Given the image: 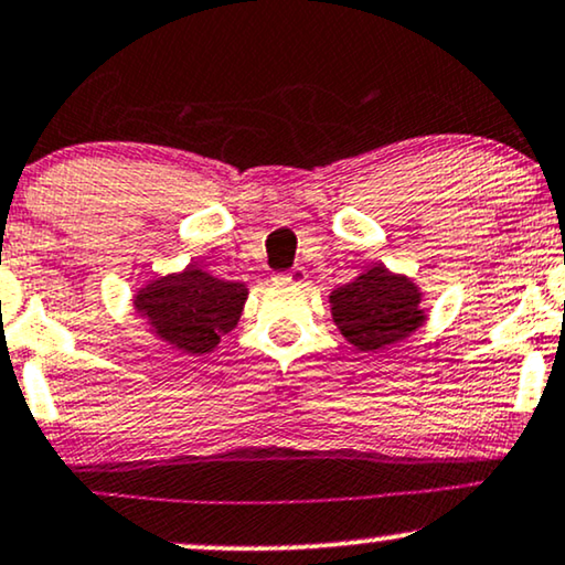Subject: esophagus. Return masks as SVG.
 Masks as SVG:
<instances>
[{
    "label": "esophagus",
    "instance_id": "esophagus-1",
    "mask_svg": "<svg viewBox=\"0 0 565 565\" xmlns=\"http://www.w3.org/2000/svg\"><path fill=\"white\" fill-rule=\"evenodd\" d=\"M306 269L303 267H292V269H288V273H280V275H275L273 277V282L275 285H306Z\"/></svg>",
    "mask_w": 565,
    "mask_h": 565
}]
</instances>
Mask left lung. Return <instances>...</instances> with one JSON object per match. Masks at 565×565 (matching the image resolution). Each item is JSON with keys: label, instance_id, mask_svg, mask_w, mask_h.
I'll use <instances>...</instances> for the list:
<instances>
[{"label": "left lung", "instance_id": "obj_1", "mask_svg": "<svg viewBox=\"0 0 565 565\" xmlns=\"http://www.w3.org/2000/svg\"><path fill=\"white\" fill-rule=\"evenodd\" d=\"M329 309L340 334L363 353L407 340L428 321L420 285L384 265L365 267L355 280L334 288Z\"/></svg>", "mask_w": 565, "mask_h": 565}]
</instances>
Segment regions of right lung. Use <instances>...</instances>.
Listing matches in <instances>:
<instances>
[{"mask_svg": "<svg viewBox=\"0 0 565 565\" xmlns=\"http://www.w3.org/2000/svg\"><path fill=\"white\" fill-rule=\"evenodd\" d=\"M248 288L220 280L196 265L148 280L135 290L131 303L150 334L184 355L210 353L220 337L238 324Z\"/></svg>", "mask_w": 565, "mask_h": 565, "instance_id": "add662e5", "label": "right lung"}]
</instances>
